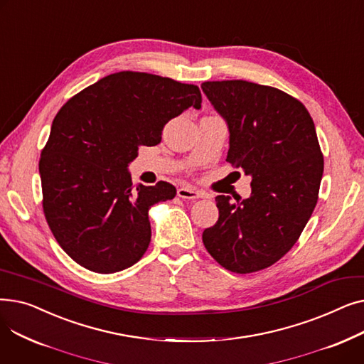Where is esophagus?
Here are the masks:
<instances>
[{"label": "esophagus", "instance_id": "esophagus-1", "mask_svg": "<svg viewBox=\"0 0 364 364\" xmlns=\"http://www.w3.org/2000/svg\"><path fill=\"white\" fill-rule=\"evenodd\" d=\"M177 196L181 199H188V200H195L202 198V193L198 192V190L192 188V187H180L177 190Z\"/></svg>", "mask_w": 364, "mask_h": 364}]
</instances>
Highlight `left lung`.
<instances>
[{
    "label": "left lung",
    "mask_w": 364,
    "mask_h": 364,
    "mask_svg": "<svg viewBox=\"0 0 364 364\" xmlns=\"http://www.w3.org/2000/svg\"><path fill=\"white\" fill-rule=\"evenodd\" d=\"M202 90L230 132L227 162L252 177L247 199L217 196L218 221L202 235L211 257L233 273L273 265L309 223L323 176V155L309 110L274 87L242 80Z\"/></svg>",
    "instance_id": "8db88e82"
}]
</instances>
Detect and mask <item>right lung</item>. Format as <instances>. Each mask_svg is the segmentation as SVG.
Wrapping results in <instances>:
<instances>
[{
    "label": "right lung",
    "instance_id": "right-lung-1",
    "mask_svg": "<svg viewBox=\"0 0 364 364\" xmlns=\"http://www.w3.org/2000/svg\"><path fill=\"white\" fill-rule=\"evenodd\" d=\"M200 103L198 85L124 70L57 112L40 159L43 208L53 236L75 262L109 274L144 255L149 209L177 190L166 181L134 187L128 165L140 146L161 143L168 121Z\"/></svg>",
    "mask_w": 364,
    "mask_h": 364
}]
</instances>
